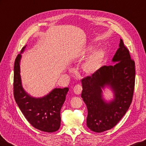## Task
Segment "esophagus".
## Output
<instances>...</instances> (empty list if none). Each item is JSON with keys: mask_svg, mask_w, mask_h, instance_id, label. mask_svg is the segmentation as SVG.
Segmentation results:
<instances>
[{"mask_svg": "<svg viewBox=\"0 0 146 146\" xmlns=\"http://www.w3.org/2000/svg\"><path fill=\"white\" fill-rule=\"evenodd\" d=\"M74 92L75 93L76 95H80L82 92V86L80 85H76L75 87L73 88Z\"/></svg>", "mask_w": 146, "mask_h": 146, "instance_id": "34e87169", "label": "esophagus"}]
</instances>
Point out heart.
Masks as SVG:
<instances>
[{
    "mask_svg": "<svg viewBox=\"0 0 146 146\" xmlns=\"http://www.w3.org/2000/svg\"><path fill=\"white\" fill-rule=\"evenodd\" d=\"M94 49L95 46L92 44L88 45L83 49V50L81 52V54L78 53L76 56H75L74 59L77 60L80 56H85L89 54L94 50ZM106 54V49L104 48L96 49L90 56H88L82 64V72L87 76H93L98 72L104 64ZM70 70H71V69H70Z\"/></svg>",
    "mask_w": 146,
    "mask_h": 146,
    "instance_id": "obj_1",
    "label": "heart"
}]
</instances>
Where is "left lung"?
<instances>
[{"label":"left lung","instance_id":"left-lung-1","mask_svg":"<svg viewBox=\"0 0 146 146\" xmlns=\"http://www.w3.org/2000/svg\"><path fill=\"white\" fill-rule=\"evenodd\" d=\"M114 65L103 66L94 75L81 80V97L87 106V126L96 133L113 128L129 109L135 83V63L120 39L119 48L112 59ZM110 88L113 98L107 101L103 91Z\"/></svg>","mask_w":146,"mask_h":146}]
</instances>
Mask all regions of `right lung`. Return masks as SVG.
I'll return each mask as SVG.
<instances>
[{
    "label": "right lung",
    "instance_id": "1",
    "mask_svg": "<svg viewBox=\"0 0 146 146\" xmlns=\"http://www.w3.org/2000/svg\"><path fill=\"white\" fill-rule=\"evenodd\" d=\"M25 46L14 64V98L21 111L32 126L44 132L53 133L61 126L60 111L69 88H54L42 97H34L25 90L20 76V61Z\"/></svg>",
    "mask_w": 146,
    "mask_h": 146
}]
</instances>
